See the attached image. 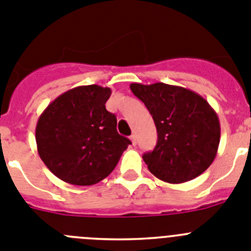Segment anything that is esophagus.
Returning a JSON list of instances; mask_svg holds the SVG:
<instances>
[{"instance_id": "esophagus-1", "label": "esophagus", "mask_w": 251, "mask_h": 251, "mask_svg": "<svg viewBox=\"0 0 251 251\" xmlns=\"http://www.w3.org/2000/svg\"><path fill=\"white\" fill-rule=\"evenodd\" d=\"M130 140H131V142H132V145H136V136H135V135H131L130 136Z\"/></svg>"}]
</instances>
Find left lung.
Returning <instances> with one entry per match:
<instances>
[{"instance_id":"1","label":"left lung","mask_w":251,"mask_h":251,"mask_svg":"<svg viewBox=\"0 0 251 251\" xmlns=\"http://www.w3.org/2000/svg\"><path fill=\"white\" fill-rule=\"evenodd\" d=\"M145 103L157 130V144L142 155L157 179L181 184L201 175L213 164L220 142V123L214 109L196 92L156 82L131 83Z\"/></svg>"}]
</instances>
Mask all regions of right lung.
<instances>
[{
  "label": "right lung",
  "instance_id": "obj_1",
  "mask_svg": "<svg viewBox=\"0 0 251 251\" xmlns=\"http://www.w3.org/2000/svg\"><path fill=\"white\" fill-rule=\"evenodd\" d=\"M111 90L78 86L47 106L36 125L38 155L49 170L72 185H94L109 176L131 141L106 110Z\"/></svg>",
  "mask_w": 251,
  "mask_h": 251
}]
</instances>
